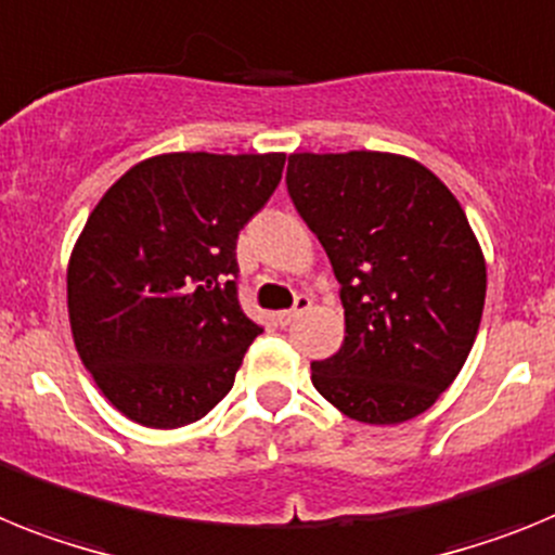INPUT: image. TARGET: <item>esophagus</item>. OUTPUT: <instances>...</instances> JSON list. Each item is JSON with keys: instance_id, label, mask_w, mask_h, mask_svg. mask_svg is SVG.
Returning <instances> with one entry per match:
<instances>
[{"instance_id": "obj_1", "label": "esophagus", "mask_w": 555, "mask_h": 555, "mask_svg": "<svg viewBox=\"0 0 555 555\" xmlns=\"http://www.w3.org/2000/svg\"><path fill=\"white\" fill-rule=\"evenodd\" d=\"M312 307V298L310 296H296V305L291 307V310H282V312H276V321H279V326H291L293 321H296L298 315H301V312H307Z\"/></svg>"}]
</instances>
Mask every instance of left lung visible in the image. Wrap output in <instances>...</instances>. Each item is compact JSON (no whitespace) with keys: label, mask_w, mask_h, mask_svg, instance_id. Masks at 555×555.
<instances>
[{"label":"left lung","mask_w":555,"mask_h":555,"mask_svg":"<svg viewBox=\"0 0 555 555\" xmlns=\"http://www.w3.org/2000/svg\"><path fill=\"white\" fill-rule=\"evenodd\" d=\"M287 192L346 315L312 385L354 422L416 418L461 374L483 315L486 259L457 197L416 158L379 151L293 153Z\"/></svg>","instance_id":"8db88e82"}]
</instances>
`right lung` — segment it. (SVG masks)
<instances>
[{
	"label": "right lung",
	"instance_id": "obj_1",
	"mask_svg": "<svg viewBox=\"0 0 555 555\" xmlns=\"http://www.w3.org/2000/svg\"><path fill=\"white\" fill-rule=\"evenodd\" d=\"M282 170L284 153H162L86 220L66 268L72 337L131 422L176 430L231 391L262 332L240 310L234 250Z\"/></svg>",
	"mask_w": 555,
	"mask_h": 555
}]
</instances>
